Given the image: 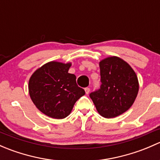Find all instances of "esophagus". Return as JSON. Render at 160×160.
<instances>
[{"mask_svg": "<svg viewBox=\"0 0 160 160\" xmlns=\"http://www.w3.org/2000/svg\"><path fill=\"white\" fill-rule=\"evenodd\" d=\"M85 92H86V93H87V94H88V93H90V88H85Z\"/></svg>", "mask_w": 160, "mask_h": 160, "instance_id": "34e87169", "label": "esophagus"}]
</instances>
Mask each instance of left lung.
I'll use <instances>...</instances> for the list:
<instances>
[{"label": "left lung", "instance_id": "1", "mask_svg": "<svg viewBox=\"0 0 160 160\" xmlns=\"http://www.w3.org/2000/svg\"><path fill=\"white\" fill-rule=\"evenodd\" d=\"M101 85L90 93L97 111L102 117L112 118L132 107L138 92V80L128 62L117 56L99 62Z\"/></svg>", "mask_w": 160, "mask_h": 160}]
</instances>
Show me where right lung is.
<instances>
[{
    "instance_id": "1",
    "label": "right lung",
    "mask_w": 160,
    "mask_h": 160,
    "mask_svg": "<svg viewBox=\"0 0 160 160\" xmlns=\"http://www.w3.org/2000/svg\"><path fill=\"white\" fill-rule=\"evenodd\" d=\"M70 62L52 61L37 69L28 81V92L35 107L50 118L62 119L71 113L76 101L85 94L76 76L69 73Z\"/></svg>"
}]
</instances>
